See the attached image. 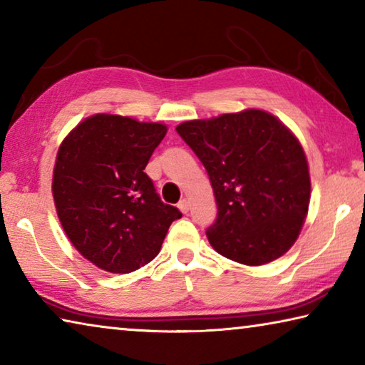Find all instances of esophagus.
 I'll use <instances>...</instances> for the list:
<instances>
[{"label": "esophagus", "mask_w": 365, "mask_h": 365, "mask_svg": "<svg viewBox=\"0 0 365 365\" xmlns=\"http://www.w3.org/2000/svg\"><path fill=\"white\" fill-rule=\"evenodd\" d=\"M178 209H180V211H182L183 214H187V212L190 211V202H188V200H182L180 202H178Z\"/></svg>", "instance_id": "obj_1"}]
</instances>
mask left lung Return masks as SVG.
I'll return each instance as SVG.
<instances>
[{"label":"left lung","instance_id":"obj_1","mask_svg":"<svg viewBox=\"0 0 365 365\" xmlns=\"http://www.w3.org/2000/svg\"><path fill=\"white\" fill-rule=\"evenodd\" d=\"M177 132L212 185L217 219L206 230L212 248L245 265L285 255L311 200L307 159L294 133L261 109L187 120Z\"/></svg>","mask_w":365,"mask_h":365}]
</instances>
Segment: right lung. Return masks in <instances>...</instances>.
Listing matches in <instances>:
<instances>
[{
    "label": "right lung",
    "instance_id": "obj_1",
    "mask_svg": "<svg viewBox=\"0 0 365 365\" xmlns=\"http://www.w3.org/2000/svg\"><path fill=\"white\" fill-rule=\"evenodd\" d=\"M168 133L159 122L117 114L86 117L63 140L53 170V197L67 238L91 264L128 274L158 256L170 224L145 168Z\"/></svg>",
    "mask_w": 365,
    "mask_h": 365
}]
</instances>
